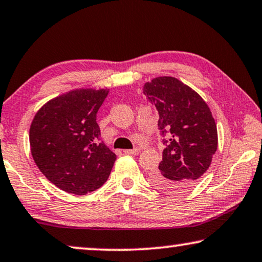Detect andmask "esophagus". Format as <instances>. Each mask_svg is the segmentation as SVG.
<instances>
[{"mask_svg": "<svg viewBox=\"0 0 262 262\" xmlns=\"http://www.w3.org/2000/svg\"><path fill=\"white\" fill-rule=\"evenodd\" d=\"M139 153H140V148L124 150V154H129V156H136V154H139Z\"/></svg>", "mask_w": 262, "mask_h": 262, "instance_id": "34e87169", "label": "esophagus"}]
</instances>
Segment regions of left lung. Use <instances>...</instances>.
I'll return each instance as SVG.
<instances>
[{
    "mask_svg": "<svg viewBox=\"0 0 262 262\" xmlns=\"http://www.w3.org/2000/svg\"><path fill=\"white\" fill-rule=\"evenodd\" d=\"M143 95L159 113L165 149L154 186L165 192L187 191L211 164L217 149V127L209 106L174 77H158L143 85Z\"/></svg>",
    "mask_w": 262,
    "mask_h": 262,
    "instance_id": "obj_1",
    "label": "left lung"
}]
</instances>
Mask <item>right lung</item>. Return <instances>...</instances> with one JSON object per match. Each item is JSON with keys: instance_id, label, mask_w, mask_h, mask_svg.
Returning <instances> with one entry per match:
<instances>
[{"instance_id": "obj_1", "label": "right lung", "mask_w": 262, "mask_h": 262, "mask_svg": "<svg viewBox=\"0 0 262 262\" xmlns=\"http://www.w3.org/2000/svg\"><path fill=\"white\" fill-rule=\"evenodd\" d=\"M109 90L77 89L47 102L29 129L32 157L42 174L65 192L86 194L109 178L116 160L101 141L96 115Z\"/></svg>"}]
</instances>
